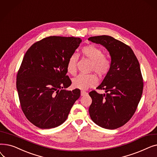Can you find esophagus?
Returning a JSON list of instances; mask_svg holds the SVG:
<instances>
[{
    "label": "esophagus",
    "mask_w": 157,
    "mask_h": 157,
    "mask_svg": "<svg viewBox=\"0 0 157 157\" xmlns=\"http://www.w3.org/2000/svg\"><path fill=\"white\" fill-rule=\"evenodd\" d=\"M86 94H87V92H86L84 91V90H81V96H84V95H85Z\"/></svg>",
    "instance_id": "esophagus-1"
}]
</instances>
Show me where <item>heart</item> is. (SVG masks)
Here are the masks:
<instances>
[{"instance_id":"heart-1","label":"heart","mask_w":157,"mask_h":157,"mask_svg":"<svg viewBox=\"0 0 157 157\" xmlns=\"http://www.w3.org/2000/svg\"><path fill=\"white\" fill-rule=\"evenodd\" d=\"M84 56L92 62L91 71H94L100 77L105 76L111 69V62L109 58L103 54L101 48L94 45H89L81 49ZM78 56L72 55L67 63V71L68 73L74 75L76 72V65ZM97 83V78L94 74H79L73 79L72 85L74 88L85 90L93 87Z\"/></svg>"}]
</instances>
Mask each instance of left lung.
<instances>
[{
  "mask_svg": "<svg viewBox=\"0 0 157 157\" xmlns=\"http://www.w3.org/2000/svg\"><path fill=\"white\" fill-rule=\"evenodd\" d=\"M88 40L100 44L109 52L111 67L97 89L105 90V94L90 92L92 99L90 116L98 126L116 129L132 117L141 100L143 79L139 61L132 49L109 36L90 37Z\"/></svg>",
  "mask_w": 157,
  "mask_h": 157,
  "instance_id": "left-lung-1",
  "label": "left lung"
}]
</instances>
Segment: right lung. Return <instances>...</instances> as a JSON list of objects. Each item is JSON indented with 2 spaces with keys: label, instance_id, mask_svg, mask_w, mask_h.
I'll use <instances>...</instances> for the list:
<instances>
[{
  "label": "right lung",
  "instance_id": "obj_1",
  "mask_svg": "<svg viewBox=\"0 0 157 157\" xmlns=\"http://www.w3.org/2000/svg\"><path fill=\"white\" fill-rule=\"evenodd\" d=\"M82 40L79 37L50 36L33 44L24 55L16 77L21 109L33 125L48 129L62 125L80 90L68 91L66 75L69 58Z\"/></svg>",
  "mask_w": 157,
  "mask_h": 157
}]
</instances>
